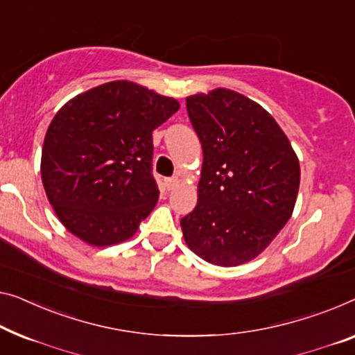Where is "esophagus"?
Here are the masks:
<instances>
[{"label":"esophagus","instance_id":"esophagus-1","mask_svg":"<svg viewBox=\"0 0 355 355\" xmlns=\"http://www.w3.org/2000/svg\"><path fill=\"white\" fill-rule=\"evenodd\" d=\"M178 184V178L177 177H172V178H166V188L171 191V189H175Z\"/></svg>","mask_w":355,"mask_h":355}]
</instances>
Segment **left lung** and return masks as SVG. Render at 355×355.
<instances>
[{
    "mask_svg": "<svg viewBox=\"0 0 355 355\" xmlns=\"http://www.w3.org/2000/svg\"><path fill=\"white\" fill-rule=\"evenodd\" d=\"M202 144L198 205L183 216L189 250L216 266H237L266 250L293 214L300 161L276 119L231 89L187 97Z\"/></svg>",
    "mask_w": 355,
    "mask_h": 355,
    "instance_id": "8db88e82",
    "label": "left lung"
}]
</instances>
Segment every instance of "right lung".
Masks as SVG:
<instances>
[{
  "label": "right lung",
  "instance_id": "add662e5",
  "mask_svg": "<svg viewBox=\"0 0 355 355\" xmlns=\"http://www.w3.org/2000/svg\"><path fill=\"white\" fill-rule=\"evenodd\" d=\"M180 103L132 81H111L63 105L46 132L41 178L60 223L86 244L130 239L159 199L153 130Z\"/></svg>",
  "mask_w": 355,
  "mask_h": 355
}]
</instances>
